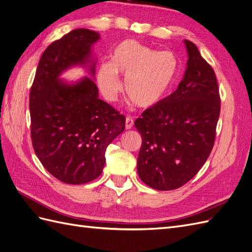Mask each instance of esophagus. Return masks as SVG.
Returning a JSON list of instances; mask_svg holds the SVG:
<instances>
[{
  "mask_svg": "<svg viewBox=\"0 0 252 252\" xmlns=\"http://www.w3.org/2000/svg\"><path fill=\"white\" fill-rule=\"evenodd\" d=\"M133 124H134L133 119L130 118V117H127L126 118V124H125L126 129H131L133 127Z\"/></svg>",
  "mask_w": 252,
  "mask_h": 252,
  "instance_id": "1",
  "label": "esophagus"
}]
</instances>
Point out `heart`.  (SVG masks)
<instances>
[{
    "label": "heart",
    "mask_w": 252,
    "mask_h": 252,
    "mask_svg": "<svg viewBox=\"0 0 252 252\" xmlns=\"http://www.w3.org/2000/svg\"><path fill=\"white\" fill-rule=\"evenodd\" d=\"M180 70L179 60L172 52H160L134 40L120 43L112 54L111 63L99 66L97 81L105 97L113 100L123 89L119 77H126L125 90L133 103L151 108L166 97Z\"/></svg>",
    "instance_id": "b5f03b06"
}]
</instances>
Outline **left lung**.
Instances as JSON below:
<instances>
[{
	"label": "left lung",
	"instance_id": "1",
	"mask_svg": "<svg viewBox=\"0 0 252 252\" xmlns=\"http://www.w3.org/2000/svg\"><path fill=\"white\" fill-rule=\"evenodd\" d=\"M185 44L188 66L177 90L134 122L142 135L139 177L159 191L185 186L199 172L213 148L220 113L214 70L193 42Z\"/></svg>",
	"mask_w": 252,
	"mask_h": 252
}]
</instances>
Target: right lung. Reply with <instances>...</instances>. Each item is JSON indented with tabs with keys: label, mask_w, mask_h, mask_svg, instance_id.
I'll return each instance as SVG.
<instances>
[{
	"label": "right lung",
	"mask_w": 252,
	"mask_h": 252,
	"mask_svg": "<svg viewBox=\"0 0 252 252\" xmlns=\"http://www.w3.org/2000/svg\"><path fill=\"white\" fill-rule=\"evenodd\" d=\"M99 33L78 29L51 43L40 58L30 93L33 151L51 175L67 185H83L103 172L107 146L125 129V117L98 98L94 81L59 80L60 73L86 64ZM94 74L95 63L91 64Z\"/></svg>",
	"instance_id": "1"
}]
</instances>
